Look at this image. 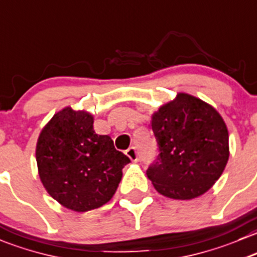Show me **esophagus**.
<instances>
[{"label": "esophagus", "mask_w": 257, "mask_h": 257, "mask_svg": "<svg viewBox=\"0 0 257 257\" xmlns=\"http://www.w3.org/2000/svg\"><path fill=\"white\" fill-rule=\"evenodd\" d=\"M125 154L129 157V158H131L132 162L138 161V152H137L136 147H131V148L126 149Z\"/></svg>", "instance_id": "obj_1"}]
</instances>
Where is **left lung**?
Wrapping results in <instances>:
<instances>
[{
    "label": "left lung",
    "instance_id": "8db88e82",
    "mask_svg": "<svg viewBox=\"0 0 257 257\" xmlns=\"http://www.w3.org/2000/svg\"><path fill=\"white\" fill-rule=\"evenodd\" d=\"M159 156L147 171L158 193L173 200L203 195L222 174L228 157V131L221 114L186 93L152 115Z\"/></svg>",
    "mask_w": 257,
    "mask_h": 257
}]
</instances>
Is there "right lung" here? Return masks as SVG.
I'll return each mask as SVG.
<instances>
[{
	"label": "right lung",
	"instance_id": "obj_1",
	"mask_svg": "<svg viewBox=\"0 0 257 257\" xmlns=\"http://www.w3.org/2000/svg\"><path fill=\"white\" fill-rule=\"evenodd\" d=\"M89 111L61 109L42 128L36 144L41 183L61 206L75 212L111 200L131 159L114 148L109 136L94 131Z\"/></svg>",
	"mask_w": 257,
	"mask_h": 257
}]
</instances>
